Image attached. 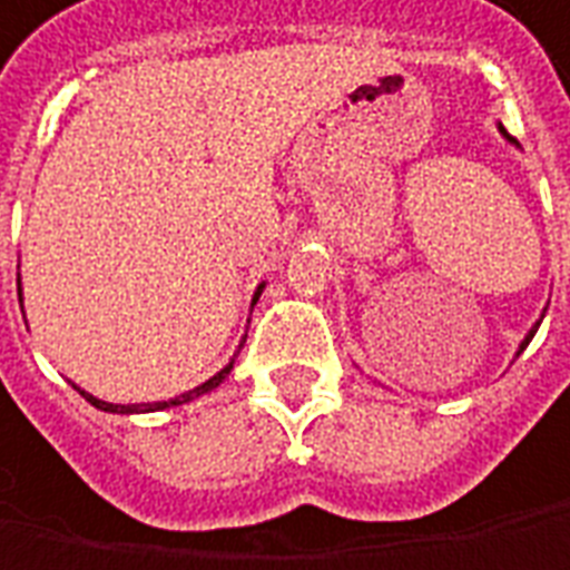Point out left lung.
Instances as JSON below:
<instances>
[{"label":"left lung","mask_w":570,"mask_h":570,"mask_svg":"<svg viewBox=\"0 0 570 570\" xmlns=\"http://www.w3.org/2000/svg\"><path fill=\"white\" fill-rule=\"evenodd\" d=\"M499 134H502V137H505L508 144H514V147H518V140H514V137H511V134H508L505 128H502V121H499ZM543 316H546V311L540 313V320H537V323H533V326H530V332H527L524 338H521V345H518V354H521V351H524V347L530 345V338H533V335H537V330H540V323H543ZM518 354H514V357H518Z\"/></svg>","instance_id":"8db88e82"}]
</instances>
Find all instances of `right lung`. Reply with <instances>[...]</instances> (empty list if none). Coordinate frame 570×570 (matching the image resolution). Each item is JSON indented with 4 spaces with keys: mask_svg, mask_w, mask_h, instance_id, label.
<instances>
[{
    "mask_svg": "<svg viewBox=\"0 0 570 570\" xmlns=\"http://www.w3.org/2000/svg\"><path fill=\"white\" fill-rule=\"evenodd\" d=\"M263 288H266V282H259L257 292H254V297H250V311H254V304H257V301H259V294H263ZM18 301H24V294H21V276H18ZM244 342H247V335L240 338L238 351L232 354V361H228V364H225L223 370L216 373V376H209L206 383H200V385H197V389H187V392H181V395H175V399L147 401V404H144V401H140V404H112V401H102V399H97V395H90V392H83L80 385H75V383H71V385H75L80 395L90 401L94 407H99V411H106V414H150V411H166V407H178V404H187V401L200 399V395H209L213 389H219V385H223L225 380H228V373L235 370V361H238V354H240V347H244Z\"/></svg>",
    "mask_w": 570,
    "mask_h": 570,
    "instance_id": "obj_1",
    "label": "right lung"
}]
</instances>
